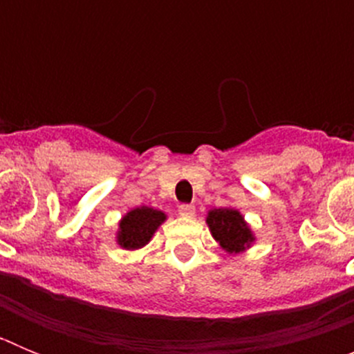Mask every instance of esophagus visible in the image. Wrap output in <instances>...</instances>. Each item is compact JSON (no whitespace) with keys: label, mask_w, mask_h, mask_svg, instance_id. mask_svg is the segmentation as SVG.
Wrapping results in <instances>:
<instances>
[{"label":"esophagus","mask_w":354,"mask_h":354,"mask_svg":"<svg viewBox=\"0 0 354 354\" xmlns=\"http://www.w3.org/2000/svg\"><path fill=\"white\" fill-rule=\"evenodd\" d=\"M179 214L184 216V218H192V216H195V207H193V205L183 204L179 207Z\"/></svg>","instance_id":"1"}]
</instances>
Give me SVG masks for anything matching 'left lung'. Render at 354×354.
Returning a JSON list of instances; mask_svg holds the SVG:
<instances>
[{
	"mask_svg": "<svg viewBox=\"0 0 354 354\" xmlns=\"http://www.w3.org/2000/svg\"><path fill=\"white\" fill-rule=\"evenodd\" d=\"M205 223L216 243H220L221 248L230 255L246 252L257 239L245 216L236 207L211 209L205 216Z\"/></svg>",
	"mask_w": 354,
	"mask_h": 354,
	"instance_id": "8db88e82",
	"label": "left lung"
}]
</instances>
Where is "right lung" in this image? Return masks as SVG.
<instances>
[{
	"instance_id": "add662e5",
	"label": "right lung",
	"mask_w": 354,
	"mask_h": 354,
	"mask_svg": "<svg viewBox=\"0 0 354 354\" xmlns=\"http://www.w3.org/2000/svg\"><path fill=\"white\" fill-rule=\"evenodd\" d=\"M167 212L154 207H134L127 211L118 221L115 241L122 250H140L149 245L158 228L167 221Z\"/></svg>"
}]
</instances>
